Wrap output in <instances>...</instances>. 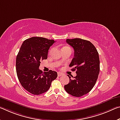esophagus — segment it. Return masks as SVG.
Returning a JSON list of instances; mask_svg holds the SVG:
<instances>
[{
	"mask_svg": "<svg viewBox=\"0 0 120 120\" xmlns=\"http://www.w3.org/2000/svg\"><path fill=\"white\" fill-rule=\"evenodd\" d=\"M63 75H64V74H62V73H60V72H58V76L60 77V76H63Z\"/></svg>",
	"mask_w": 120,
	"mask_h": 120,
	"instance_id": "1",
	"label": "esophagus"
}]
</instances>
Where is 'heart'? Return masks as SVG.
<instances>
[{"instance_id": "obj_1", "label": "heart", "mask_w": 120, "mask_h": 120, "mask_svg": "<svg viewBox=\"0 0 120 120\" xmlns=\"http://www.w3.org/2000/svg\"><path fill=\"white\" fill-rule=\"evenodd\" d=\"M64 48H70V47H67V46H66V47H64ZM63 48V49H64Z\"/></svg>"}]
</instances>
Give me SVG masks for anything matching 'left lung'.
I'll list each match as a JSON object with an SVG mask.
<instances>
[{"instance_id": "obj_1", "label": "left lung", "mask_w": 120, "mask_h": 120, "mask_svg": "<svg viewBox=\"0 0 120 120\" xmlns=\"http://www.w3.org/2000/svg\"><path fill=\"white\" fill-rule=\"evenodd\" d=\"M66 42L73 47L74 56L69 67L76 69V76L64 86L66 92L79 97L92 90L97 80L100 71V60L97 50L90 41L81 38L67 39Z\"/></svg>"}]
</instances>
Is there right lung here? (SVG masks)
I'll list each match as a JSON object with an SVG mask.
<instances>
[{
  "instance_id": "obj_1",
  "label": "right lung",
  "mask_w": 120,
  "mask_h": 120,
  "mask_svg": "<svg viewBox=\"0 0 120 120\" xmlns=\"http://www.w3.org/2000/svg\"><path fill=\"white\" fill-rule=\"evenodd\" d=\"M53 39L33 37L23 42L16 56V70L18 79L24 89L35 95L43 94L50 88L51 83L58 76L57 73L39 69L41 61L47 59Z\"/></svg>"
}]
</instances>
